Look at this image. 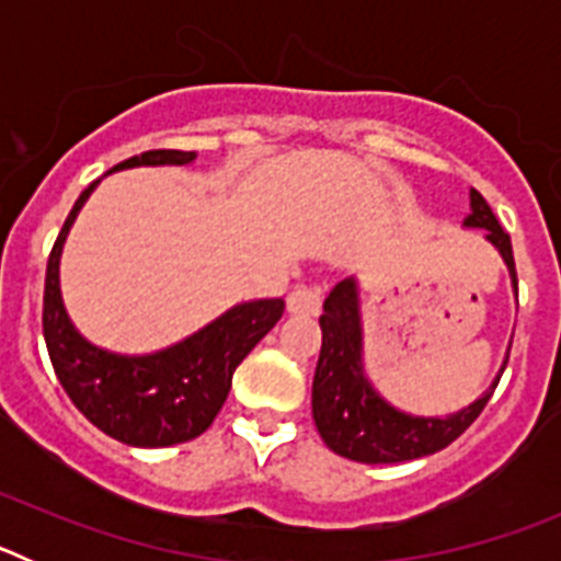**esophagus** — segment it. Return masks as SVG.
Segmentation results:
<instances>
[{"instance_id": "esophagus-1", "label": "esophagus", "mask_w": 561, "mask_h": 561, "mask_svg": "<svg viewBox=\"0 0 561 561\" xmlns=\"http://www.w3.org/2000/svg\"><path fill=\"white\" fill-rule=\"evenodd\" d=\"M320 304H323V297H320V289L317 286H297L291 289V295L286 297V309L289 314H317L320 311Z\"/></svg>"}]
</instances>
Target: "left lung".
Masks as SVG:
<instances>
[{"mask_svg":"<svg viewBox=\"0 0 561 561\" xmlns=\"http://www.w3.org/2000/svg\"><path fill=\"white\" fill-rule=\"evenodd\" d=\"M469 207L472 213L463 219V227L485 230V241L500 252L517 291L512 238L500 227L492 207L485 205L474 187L469 191ZM320 329H323V348H320L314 385H311V415L325 447L356 463H401V460L424 458V455L449 447L483 413L508 362V351H505L500 374L469 408H460L458 413L449 415H413L393 408L365 374L362 304L356 277L340 280L325 297Z\"/></svg>","mask_w":561,"mask_h":561,"instance_id":"left-lung-1","label":"left lung"}]
</instances>
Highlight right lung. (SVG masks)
I'll list each match as a JSON object with an SVG mask.
<instances>
[{
    "label": "right lung",
    "instance_id": "obj_1",
    "mask_svg": "<svg viewBox=\"0 0 561 561\" xmlns=\"http://www.w3.org/2000/svg\"><path fill=\"white\" fill-rule=\"evenodd\" d=\"M196 151H146L112 171L142 165H191ZM108 171V173H112ZM101 182V180H98ZM98 182L78 196L56 247L49 252L44 280V342L61 388L101 433L128 447L160 449L185 444L205 433L219 415L232 374L244 356L284 317L280 297L247 300L227 309L205 329L153 354H114L89 342L69 320L61 297V252L78 213Z\"/></svg>",
    "mask_w": 561,
    "mask_h": 561
}]
</instances>
